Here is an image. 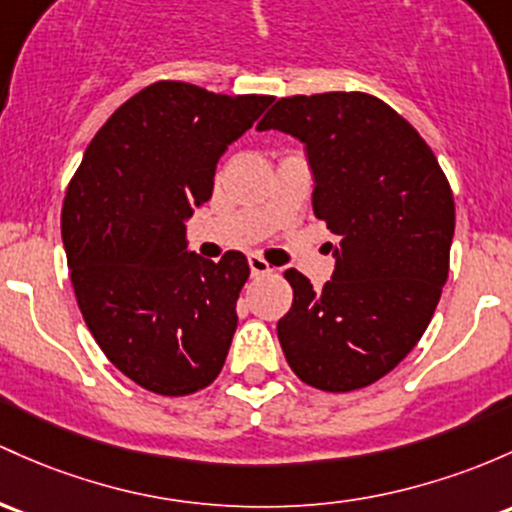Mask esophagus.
<instances>
[{
    "instance_id": "34e87169",
    "label": "esophagus",
    "mask_w": 512,
    "mask_h": 512,
    "mask_svg": "<svg viewBox=\"0 0 512 512\" xmlns=\"http://www.w3.org/2000/svg\"><path fill=\"white\" fill-rule=\"evenodd\" d=\"M247 265H250L252 277H262V274L272 272V265H269V262L262 255H250V257H247Z\"/></svg>"
}]
</instances>
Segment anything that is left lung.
I'll use <instances>...</instances> for the list:
<instances>
[{"label":"left lung","instance_id":"1","mask_svg":"<svg viewBox=\"0 0 512 512\" xmlns=\"http://www.w3.org/2000/svg\"><path fill=\"white\" fill-rule=\"evenodd\" d=\"M306 145L313 213L338 245L323 289L286 269L294 289L277 335L308 386L345 393L386 376L418 345L449 274L454 196L430 145L364 92L279 99L257 131Z\"/></svg>","mask_w":512,"mask_h":512}]
</instances>
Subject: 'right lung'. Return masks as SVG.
<instances>
[{
  "label": "right lung",
  "instance_id": "right-lung-1",
  "mask_svg": "<svg viewBox=\"0 0 512 512\" xmlns=\"http://www.w3.org/2000/svg\"><path fill=\"white\" fill-rule=\"evenodd\" d=\"M274 97L213 94L162 80L111 114L63 201V245L84 323L143 389L187 396L221 374L238 328L243 252L218 262L187 247L228 145Z\"/></svg>",
  "mask_w": 512,
  "mask_h": 512
}]
</instances>
